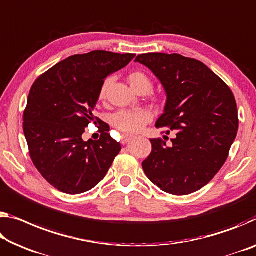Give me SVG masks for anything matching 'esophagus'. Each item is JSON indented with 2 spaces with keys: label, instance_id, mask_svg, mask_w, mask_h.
Segmentation results:
<instances>
[{
  "label": "esophagus",
  "instance_id": "esophagus-1",
  "mask_svg": "<svg viewBox=\"0 0 256 256\" xmlns=\"http://www.w3.org/2000/svg\"><path fill=\"white\" fill-rule=\"evenodd\" d=\"M133 136H128V134H123L122 136V139H120V144H128L130 140H132L133 139Z\"/></svg>",
  "mask_w": 256,
  "mask_h": 256
}]
</instances>
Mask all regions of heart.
Returning <instances> with one entry per match:
<instances>
[{
	"mask_svg": "<svg viewBox=\"0 0 256 256\" xmlns=\"http://www.w3.org/2000/svg\"><path fill=\"white\" fill-rule=\"evenodd\" d=\"M112 78H107L101 85L99 98L104 100L107 96L109 85L112 83ZM128 82L131 84L133 90L138 86H148L150 88V80L144 72H134L128 76ZM152 120V114L146 109H138V110H120L117 112L112 118V124L114 128L125 133H136L142 128L146 124Z\"/></svg>",
	"mask_w": 256,
	"mask_h": 256,
	"instance_id": "obj_1",
	"label": "heart"
}]
</instances>
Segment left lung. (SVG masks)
Masks as SVG:
<instances>
[{"instance_id":"left-lung-1","label":"left lung","mask_w":256,"mask_h":256,"mask_svg":"<svg viewBox=\"0 0 256 256\" xmlns=\"http://www.w3.org/2000/svg\"><path fill=\"white\" fill-rule=\"evenodd\" d=\"M160 80L166 92L164 112L156 128L176 133L168 146L152 139L142 163L154 184L184 196L202 189L220 171L238 131L234 93L216 74L196 59L181 54H144L136 58ZM165 139V138H164Z\"/></svg>"}]
</instances>
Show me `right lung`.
Returning a JSON list of instances; mask_svg holds the SVG:
<instances>
[{"label": "right lung", "instance_id": "1", "mask_svg": "<svg viewBox=\"0 0 256 256\" xmlns=\"http://www.w3.org/2000/svg\"><path fill=\"white\" fill-rule=\"evenodd\" d=\"M134 56L102 50L75 54L34 82L24 112V134L35 168L56 189L78 194L106 176L122 149L120 142L107 126L99 140L84 141L82 136L94 120L104 78Z\"/></svg>", "mask_w": 256, "mask_h": 256}]
</instances>
